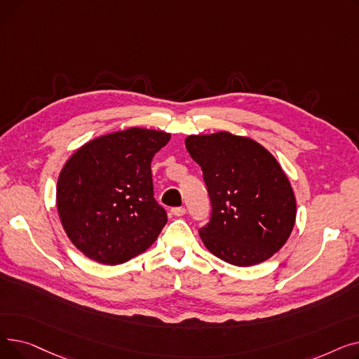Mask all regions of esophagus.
Returning a JSON list of instances; mask_svg holds the SVG:
<instances>
[{"label":"esophagus","mask_w":359,"mask_h":359,"mask_svg":"<svg viewBox=\"0 0 359 359\" xmlns=\"http://www.w3.org/2000/svg\"><path fill=\"white\" fill-rule=\"evenodd\" d=\"M172 214H173L175 217H183V215L186 214V210L183 208V206H179V208H173V210H172Z\"/></svg>","instance_id":"esophagus-1"}]
</instances>
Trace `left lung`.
Returning <instances> with one entry per match:
<instances>
[{"label":"left lung","mask_w":359,"mask_h":359,"mask_svg":"<svg viewBox=\"0 0 359 359\" xmlns=\"http://www.w3.org/2000/svg\"><path fill=\"white\" fill-rule=\"evenodd\" d=\"M184 144L211 198V219L199 230L205 248L236 266L272 257L291 236L297 215L291 183L276 158L230 132L189 135Z\"/></svg>","instance_id":"1"}]
</instances>
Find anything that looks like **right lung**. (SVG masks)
<instances>
[{
	"instance_id": "1",
	"label": "right lung",
	"mask_w": 359,
	"mask_h": 359,
	"mask_svg": "<svg viewBox=\"0 0 359 359\" xmlns=\"http://www.w3.org/2000/svg\"><path fill=\"white\" fill-rule=\"evenodd\" d=\"M170 141L129 128L80 147L56 184V208L71 243L91 260L119 265L145 252L167 222L153 192L151 161Z\"/></svg>"
}]
</instances>
